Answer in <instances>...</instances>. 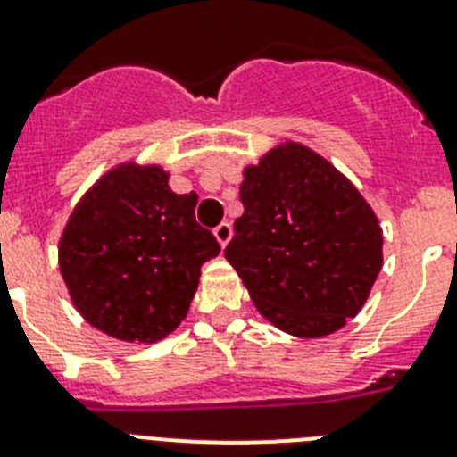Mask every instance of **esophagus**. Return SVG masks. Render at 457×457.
I'll return each instance as SVG.
<instances>
[{
	"mask_svg": "<svg viewBox=\"0 0 457 457\" xmlns=\"http://www.w3.org/2000/svg\"><path fill=\"white\" fill-rule=\"evenodd\" d=\"M231 236H233V228H231V224H228V221H221V224L215 228V237H217V242H220L221 247H226V245H228Z\"/></svg>",
	"mask_w": 457,
	"mask_h": 457,
	"instance_id": "obj_1",
	"label": "esophagus"
}]
</instances>
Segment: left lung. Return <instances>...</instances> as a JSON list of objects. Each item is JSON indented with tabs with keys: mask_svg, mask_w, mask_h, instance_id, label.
<instances>
[{
	"mask_svg": "<svg viewBox=\"0 0 457 457\" xmlns=\"http://www.w3.org/2000/svg\"><path fill=\"white\" fill-rule=\"evenodd\" d=\"M240 201L224 256L272 325L318 338L357 316L382 268V228L345 176L288 141L245 169Z\"/></svg>",
	"mask_w": 457,
	"mask_h": 457,
	"instance_id": "obj_1",
	"label": "left lung"
}]
</instances>
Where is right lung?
<instances>
[{"label":"right lung","instance_id":"right-lung-1","mask_svg":"<svg viewBox=\"0 0 457 457\" xmlns=\"http://www.w3.org/2000/svg\"><path fill=\"white\" fill-rule=\"evenodd\" d=\"M196 194H176L160 167L120 164L75 205L59 242L72 304L96 329L153 343L187 316L201 265L220 242L194 217Z\"/></svg>","mask_w":457,"mask_h":457}]
</instances>
